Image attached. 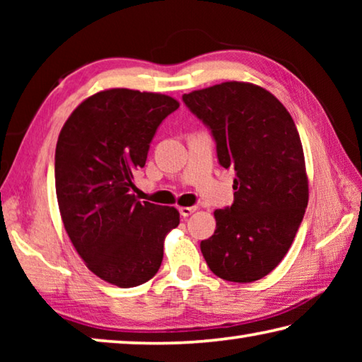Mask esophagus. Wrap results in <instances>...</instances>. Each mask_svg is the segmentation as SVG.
<instances>
[{"label":"esophagus","instance_id":"1","mask_svg":"<svg viewBox=\"0 0 362 362\" xmlns=\"http://www.w3.org/2000/svg\"><path fill=\"white\" fill-rule=\"evenodd\" d=\"M196 211V207L194 206H192V207H180L179 209V212H180V216L182 217H188V216H192V214Z\"/></svg>","mask_w":362,"mask_h":362}]
</instances>
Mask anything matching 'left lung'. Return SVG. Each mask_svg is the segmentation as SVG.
<instances>
[{"label":"left lung","instance_id":"1","mask_svg":"<svg viewBox=\"0 0 362 362\" xmlns=\"http://www.w3.org/2000/svg\"><path fill=\"white\" fill-rule=\"evenodd\" d=\"M182 100L211 131L218 164L235 170V199L214 212L201 241L207 267L231 283H252L279 265L308 204L302 142L276 97L249 83H222Z\"/></svg>","mask_w":362,"mask_h":362}]
</instances>
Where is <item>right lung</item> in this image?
Here are the masks:
<instances>
[{
  "mask_svg": "<svg viewBox=\"0 0 362 362\" xmlns=\"http://www.w3.org/2000/svg\"><path fill=\"white\" fill-rule=\"evenodd\" d=\"M177 108L169 95L108 89L86 99L60 131V216L86 265L110 284L126 289L155 276L164 236L180 222L174 207L131 194L159 124Z\"/></svg>",
  "mask_w": 362,
  "mask_h": 362,
  "instance_id": "obj_1",
  "label": "right lung"
}]
</instances>
